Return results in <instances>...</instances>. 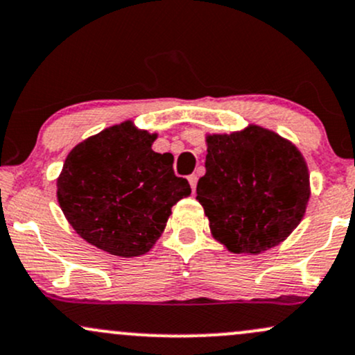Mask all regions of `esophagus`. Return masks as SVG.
<instances>
[{
  "instance_id": "esophagus-1",
  "label": "esophagus",
  "mask_w": 355,
  "mask_h": 355,
  "mask_svg": "<svg viewBox=\"0 0 355 355\" xmlns=\"http://www.w3.org/2000/svg\"><path fill=\"white\" fill-rule=\"evenodd\" d=\"M197 175L193 173V175H189V184H190V187H192V190L193 192H196V189H197Z\"/></svg>"
}]
</instances>
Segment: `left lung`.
<instances>
[{"label":"left lung","instance_id":"obj_1","mask_svg":"<svg viewBox=\"0 0 355 355\" xmlns=\"http://www.w3.org/2000/svg\"><path fill=\"white\" fill-rule=\"evenodd\" d=\"M310 198L302 153L272 131L249 126L207 138L197 200L229 251L259 254L293 232Z\"/></svg>","mask_w":355,"mask_h":355}]
</instances>
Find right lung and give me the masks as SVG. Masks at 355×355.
<instances>
[{
	"instance_id": "right-lung-1",
	"label": "right lung",
	"mask_w": 355,
	"mask_h": 355,
	"mask_svg": "<svg viewBox=\"0 0 355 355\" xmlns=\"http://www.w3.org/2000/svg\"><path fill=\"white\" fill-rule=\"evenodd\" d=\"M157 135L130 121L79 143L57 180V197L76 232L92 246L121 258L153 248L171 207L190 196L173 171L170 153H155Z\"/></svg>"
}]
</instances>
